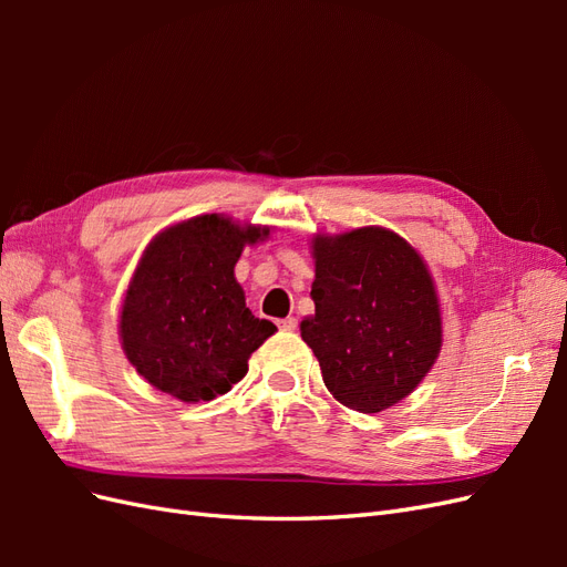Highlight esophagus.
Segmentation results:
<instances>
[{
	"mask_svg": "<svg viewBox=\"0 0 567 567\" xmlns=\"http://www.w3.org/2000/svg\"><path fill=\"white\" fill-rule=\"evenodd\" d=\"M279 329H284V331H296V329H298V319H296V317L281 319V321H279Z\"/></svg>",
	"mask_w": 567,
	"mask_h": 567,
	"instance_id": "1",
	"label": "esophagus"
}]
</instances>
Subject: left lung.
Returning <instances> with one entry per match:
<instances>
[{
	"instance_id": "left-lung-1",
	"label": "left lung",
	"mask_w": 567,
	"mask_h": 567,
	"mask_svg": "<svg viewBox=\"0 0 567 567\" xmlns=\"http://www.w3.org/2000/svg\"><path fill=\"white\" fill-rule=\"evenodd\" d=\"M315 317L300 323L333 398L362 414L398 404L435 364L442 319L419 252L381 227L312 241Z\"/></svg>"
}]
</instances>
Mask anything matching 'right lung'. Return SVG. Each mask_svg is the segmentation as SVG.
Wrapping results in <instances>:
<instances>
[{"label": "right lung", "mask_w": 567, "mask_h": 567, "mask_svg": "<svg viewBox=\"0 0 567 567\" xmlns=\"http://www.w3.org/2000/svg\"><path fill=\"white\" fill-rule=\"evenodd\" d=\"M267 234L200 215L153 238L120 315L123 350L153 388L208 402L244 379L277 326L248 310L234 265Z\"/></svg>", "instance_id": "obj_1"}]
</instances>
